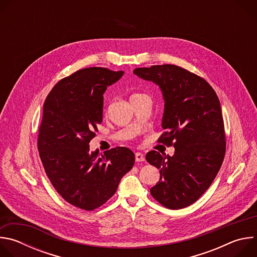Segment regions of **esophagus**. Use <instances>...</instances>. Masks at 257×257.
<instances>
[{
  "mask_svg": "<svg viewBox=\"0 0 257 257\" xmlns=\"http://www.w3.org/2000/svg\"><path fill=\"white\" fill-rule=\"evenodd\" d=\"M144 160H145V158H144V156H143V154H141V153H136L135 154V161L138 163V162H144Z\"/></svg>",
  "mask_w": 257,
  "mask_h": 257,
  "instance_id": "1",
  "label": "esophagus"
}]
</instances>
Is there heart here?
Wrapping results in <instances>:
<instances>
[{
    "label": "heart",
    "mask_w": 257,
    "mask_h": 257,
    "mask_svg": "<svg viewBox=\"0 0 257 257\" xmlns=\"http://www.w3.org/2000/svg\"><path fill=\"white\" fill-rule=\"evenodd\" d=\"M133 95H137V94H133ZM133 95H132V96H133Z\"/></svg>",
    "instance_id": "obj_1"
}]
</instances>
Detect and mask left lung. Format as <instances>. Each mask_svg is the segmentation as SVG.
<instances>
[{
    "mask_svg": "<svg viewBox=\"0 0 257 257\" xmlns=\"http://www.w3.org/2000/svg\"><path fill=\"white\" fill-rule=\"evenodd\" d=\"M134 74L157 84L165 100L159 141L175 148L174 156L149 152L146 161L160 170L151 194L170 209L194 203L210 186L223 164L226 137L222 107L201 77L175 65L136 68Z\"/></svg>",
    "mask_w": 257,
    "mask_h": 257,
    "instance_id": "left-lung-1",
    "label": "left lung"
}]
</instances>
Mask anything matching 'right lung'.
<instances>
[{"label": "right lung", "instance_id": "right-lung-1", "mask_svg": "<svg viewBox=\"0 0 257 257\" xmlns=\"http://www.w3.org/2000/svg\"><path fill=\"white\" fill-rule=\"evenodd\" d=\"M124 71L91 67L60 80L44 103L38 148L57 192L70 204L93 210L117 191L135 161L132 151L115 148L99 154L89 142L102 121L103 93Z\"/></svg>", "mask_w": 257, "mask_h": 257}]
</instances>
